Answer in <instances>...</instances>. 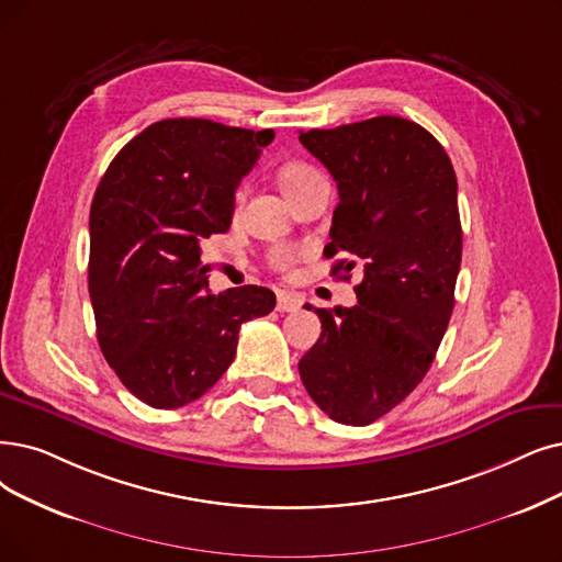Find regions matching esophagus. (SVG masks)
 Here are the masks:
<instances>
[{"label": "esophagus", "mask_w": 562, "mask_h": 562, "mask_svg": "<svg viewBox=\"0 0 562 562\" xmlns=\"http://www.w3.org/2000/svg\"><path fill=\"white\" fill-rule=\"evenodd\" d=\"M300 297L297 295H290V293H277V311L281 313H290V311H297L300 308Z\"/></svg>", "instance_id": "obj_1"}]
</instances>
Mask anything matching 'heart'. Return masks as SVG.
Segmentation results:
<instances>
[{
  "mask_svg": "<svg viewBox=\"0 0 562 562\" xmlns=\"http://www.w3.org/2000/svg\"><path fill=\"white\" fill-rule=\"evenodd\" d=\"M318 175L321 172L316 168L304 164V161H288L279 170V184L283 189V193L288 195ZM239 198H241V191L235 193V200H239ZM293 260H295V254L290 251L288 246H277V249H272V254H269V262H272L274 269H285Z\"/></svg>",
  "mask_w": 562,
  "mask_h": 562,
  "instance_id": "obj_1",
  "label": "heart"
}]
</instances>
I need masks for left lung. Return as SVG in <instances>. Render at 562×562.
I'll list each match as a JSON object with an SVG mask.
<instances>
[{
	"instance_id": "1",
	"label": "left lung",
	"mask_w": 562,
	"mask_h": 562,
	"mask_svg": "<svg viewBox=\"0 0 562 562\" xmlns=\"http://www.w3.org/2000/svg\"><path fill=\"white\" fill-rule=\"evenodd\" d=\"M300 143L339 189L331 274H362L352 308L306 304L323 334L300 378L334 422L367 426L422 383L450 325L463 241L457 175L429 131L394 115L311 128Z\"/></svg>"
}]
</instances>
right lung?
I'll return each instance as SVG.
<instances>
[{"label":"right lung","instance_id":"obj_1","mask_svg":"<svg viewBox=\"0 0 562 562\" xmlns=\"http://www.w3.org/2000/svg\"><path fill=\"white\" fill-rule=\"evenodd\" d=\"M274 131L161 120L112 159L89 212V297L97 339L122 385L151 408H182L228 371L246 321L272 290L212 295L203 241L226 233L235 189Z\"/></svg>","mask_w":562,"mask_h":562}]
</instances>
